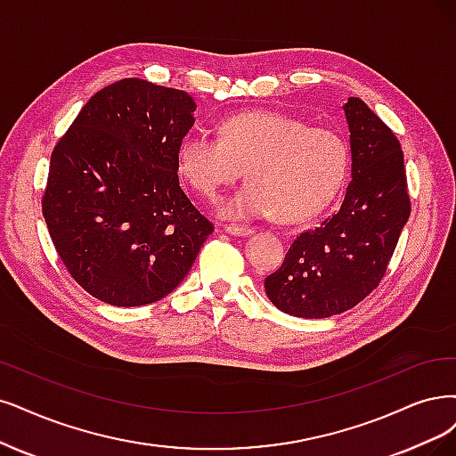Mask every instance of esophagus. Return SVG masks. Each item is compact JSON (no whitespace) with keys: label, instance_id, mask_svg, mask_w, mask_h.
<instances>
[{"label":"esophagus","instance_id":"esophagus-1","mask_svg":"<svg viewBox=\"0 0 456 456\" xmlns=\"http://www.w3.org/2000/svg\"><path fill=\"white\" fill-rule=\"evenodd\" d=\"M225 231H227L229 234H234V237H248V234L254 232V229L244 227V225H234V224L225 225Z\"/></svg>","mask_w":456,"mask_h":456}]
</instances>
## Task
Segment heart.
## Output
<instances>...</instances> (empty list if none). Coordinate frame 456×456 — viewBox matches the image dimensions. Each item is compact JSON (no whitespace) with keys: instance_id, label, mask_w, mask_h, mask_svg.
<instances>
[{"instance_id":"1","label":"heart","mask_w":456,"mask_h":456,"mask_svg":"<svg viewBox=\"0 0 456 456\" xmlns=\"http://www.w3.org/2000/svg\"><path fill=\"white\" fill-rule=\"evenodd\" d=\"M347 167L342 134L265 109L225 118L219 137L190 133L178 146L180 175L205 197L237 182L244 168L248 182L217 205L231 219L274 214L283 224L305 222L338 193Z\"/></svg>"}]
</instances>
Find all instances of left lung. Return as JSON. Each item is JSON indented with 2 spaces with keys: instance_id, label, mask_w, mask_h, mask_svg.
Here are the masks:
<instances>
[{
  "instance_id": "obj_1",
  "label": "left lung",
  "mask_w": 456,
  "mask_h": 456,
  "mask_svg": "<svg viewBox=\"0 0 456 456\" xmlns=\"http://www.w3.org/2000/svg\"><path fill=\"white\" fill-rule=\"evenodd\" d=\"M351 182L340 208L297 234L281 266L265 278L273 305L295 317L322 319L357 306L387 273L411 202L398 139L359 97L344 105Z\"/></svg>"
}]
</instances>
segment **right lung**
Masks as SVG:
<instances>
[{
	"mask_svg": "<svg viewBox=\"0 0 456 456\" xmlns=\"http://www.w3.org/2000/svg\"><path fill=\"white\" fill-rule=\"evenodd\" d=\"M197 105L124 78L82 107L53 150L43 216L67 273L112 306L151 305L190 273L214 225L180 188Z\"/></svg>",
	"mask_w": 456,
	"mask_h": 456,
	"instance_id": "add662e5",
	"label": "right lung"
}]
</instances>
